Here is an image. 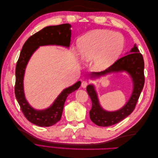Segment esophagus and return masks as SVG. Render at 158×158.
<instances>
[{
  "label": "esophagus",
  "instance_id": "34e87169",
  "mask_svg": "<svg viewBox=\"0 0 158 158\" xmlns=\"http://www.w3.org/2000/svg\"><path fill=\"white\" fill-rule=\"evenodd\" d=\"M88 85V82L86 80L83 81V82H82V84H81V85H82V88H85Z\"/></svg>",
  "mask_w": 158,
  "mask_h": 158
}]
</instances>
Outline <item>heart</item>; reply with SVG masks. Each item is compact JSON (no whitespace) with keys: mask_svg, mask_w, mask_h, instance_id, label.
Instances as JSON below:
<instances>
[{"mask_svg":"<svg viewBox=\"0 0 158 158\" xmlns=\"http://www.w3.org/2000/svg\"><path fill=\"white\" fill-rule=\"evenodd\" d=\"M78 47L83 60L95 59V69L103 70L109 67L121 53L124 38L120 33L113 31L98 30L81 37Z\"/></svg>","mask_w":158,"mask_h":158,"instance_id":"b5f03b06","label":"heart"}]
</instances>
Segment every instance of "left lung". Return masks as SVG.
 Here are the masks:
<instances>
[{
	"instance_id": "8db88e82",
	"label": "left lung",
	"mask_w": 158,
	"mask_h": 158,
	"mask_svg": "<svg viewBox=\"0 0 158 158\" xmlns=\"http://www.w3.org/2000/svg\"><path fill=\"white\" fill-rule=\"evenodd\" d=\"M144 69V62L142 55L135 45L129 54L116 60L105 70L93 73L96 76H102L113 72L127 71L131 75L134 82V89L130 99L125 106L117 111L109 112L105 111L99 106L94 86L92 85H88L86 90L92 103V109L89 111L91 121L99 127H109L121 122L131 114L136 107L144 88L145 80Z\"/></svg>"
}]
</instances>
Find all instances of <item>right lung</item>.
<instances>
[{
    "instance_id": "obj_1",
    "label": "right lung",
    "mask_w": 158,
    "mask_h": 158,
    "mask_svg": "<svg viewBox=\"0 0 158 158\" xmlns=\"http://www.w3.org/2000/svg\"><path fill=\"white\" fill-rule=\"evenodd\" d=\"M70 27L69 23L51 26L34 33L23 44L17 61L14 88L16 98L25 117L37 126L50 127L60 120L66 98L70 94L79 88L81 82L78 81L72 86L64 89L49 108L37 111L33 109L25 99L23 80L26 66L33 52L40 46L57 45L69 47L71 37Z\"/></svg>"
}]
</instances>
